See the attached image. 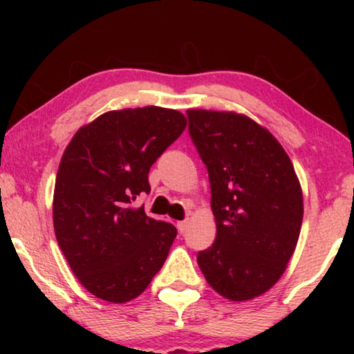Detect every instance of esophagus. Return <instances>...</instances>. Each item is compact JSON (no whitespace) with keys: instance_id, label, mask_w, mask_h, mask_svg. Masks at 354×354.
Wrapping results in <instances>:
<instances>
[{"instance_id":"esophagus-1","label":"esophagus","mask_w":354,"mask_h":354,"mask_svg":"<svg viewBox=\"0 0 354 354\" xmlns=\"http://www.w3.org/2000/svg\"><path fill=\"white\" fill-rule=\"evenodd\" d=\"M177 229H178V232H180V234H185L187 229H188V221L177 222Z\"/></svg>"}]
</instances>
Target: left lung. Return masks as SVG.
Wrapping results in <instances>:
<instances>
[{"instance_id":"8db88e82","label":"left lung","mask_w":354,"mask_h":354,"mask_svg":"<svg viewBox=\"0 0 354 354\" xmlns=\"http://www.w3.org/2000/svg\"><path fill=\"white\" fill-rule=\"evenodd\" d=\"M188 130L211 182L216 240L198 253L206 282L246 301L279 282L297 248L303 192L282 145L234 111H187Z\"/></svg>"}]
</instances>
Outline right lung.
<instances>
[{"label":"right lung","instance_id":"1","mask_svg":"<svg viewBox=\"0 0 354 354\" xmlns=\"http://www.w3.org/2000/svg\"><path fill=\"white\" fill-rule=\"evenodd\" d=\"M185 127L176 109L108 111L82 125L64 149L53 224L72 272L96 298L132 301L162 268L177 229L133 201L151 190L149 167Z\"/></svg>","mask_w":354,"mask_h":354}]
</instances>
